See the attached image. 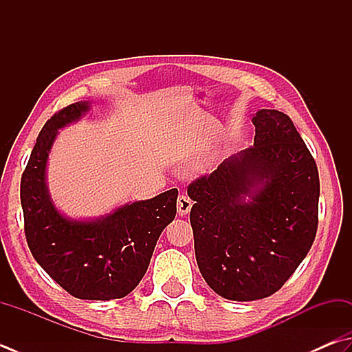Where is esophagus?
<instances>
[{
    "label": "esophagus",
    "instance_id": "obj_1",
    "mask_svg": "<svg viewBox=\"0 0 352 352\" xmlns=\"http://www.w3.org/2000/svg\"><path fill=\"white\" fill-rule=\"evenodd\" d=\"M191 207H193V201L187 195H181L177 197V214L187 216L190 213Z\"/></svg>",
    "mask_w": 352,
    "mask_h": 352
}]
</instances>
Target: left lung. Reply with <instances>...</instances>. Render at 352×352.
<instances>
[{"label":"left lung","mask_w":352,"mask_h":352,"mask_svg":"<svg viewBox=\"0 0 352 352\" xmlns=\"http://www.w3.org/2000/svg\"><path fill=\"white\" fill-rule=\"evenodd\" d=\"M254 145L188 185L190 222L201 274L230 300L279 291L314 242L319 171L288 115L253 116Z\"/></svg>","instance_id":"left-lung-1"}]
</instances>
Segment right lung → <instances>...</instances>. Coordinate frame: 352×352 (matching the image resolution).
<instances>
[{
  "label": "right lung",
  "instance_id": "right-lung-1",
  "mask_svg": "<svg viewBox=\"0 0 352 352\" xmlns=\"http://www.w3.org/2000/svg\"><path fill=\"white\" fill-rule=\"evenodd\" d=\"M87 101L70 104L44 124L21 177L24 231L32 256L59 287L85 300L121 299L148 268L164 228L176 216L177 190L125 204L91 221H76L53 205L45 167L58 130L87 113Z\"/></svg>",
  "mask_w": 352,
  "mask_h": 352
}]
</instances>
